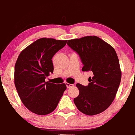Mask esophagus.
Returning a JSON list of instances; mask_svg holds the SVG:
<instances>
[{"mask_svg": "<svg viewBox=\"0 0 135 135\" xmlns=\"http://www.w3.org/2000/svg\"><path fill=\"white\" fill-rule=\"evenodd\" d=\"M65 84H66V87L67 88H70V87H71V86H73V85L70 84V83H65Z\"/></svg>", "mask_w": 135, "mask_h": 135, "instance_id": "1", "label": "esophagus"}]
</instances>
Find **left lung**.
I'll return each mask as SVG.
<instances>
[{
    "mask_svg": "<svg viewBox=\"0 0 135 135\" xmlns=\"http://www.w3.org/2000/svg\"><path fill=\"white\" fill-rule=\"evenodd\" d=\"M67 45L77 52L83 66L82 71H91L87 86L77 83L79 95L74 99L78 109L93 116L106 110L115 98L122 78L115 50L96 36L69 40Z\"/></svg>",
    "mask_w": 135,
    "mask_h": 135,
    "instance_id": "8db88e82",
    "label": "left lung"
}]
</instances>
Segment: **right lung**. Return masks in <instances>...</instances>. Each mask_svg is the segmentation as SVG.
Wrapping results in <instances>:
<instances>
[{
  "instance_id": "1",
  "label": "right lung",
  "mask_w": 135,
  "mask_h": 135,
  "mask_svg": "<svg viewBox=\"0 0 135 135\" xmlns=\"http://www.w3.org/2000/svg\"><path fill=\"white\" fill-rule=\"evenodd\" d=\"M67 40L41 38L25 49L15 65L14 82L22 103L35 114L46 115L55 110L63 93L65 83L45 81L54 72L52 57Z\"/></svg>"
}]
</instances>
